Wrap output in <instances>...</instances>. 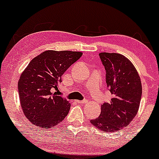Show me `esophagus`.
<instances>
[{
	"instance_id": "obj_1",
	"label": "esophagus",
	"mask_w": 159,
	"mask_h": 159,
	"mask_svg": "<svg viewBox=\"0 0 159 159\" xmlns=\"http://www.w3.org/2000/svg\"><path fill=\"white\" fill-rule=\"evenodd\" d=\"M75 102L79 104H83V103H86L87 102V99H84V100H75Z\"/></svg>"
}]
</instances>
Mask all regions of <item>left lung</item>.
I'll return each instance as SVG.
<instances>
[{"mask_svg":"<svg viewBox=\"0 0 159 159\" xmlns=\"http://www.w3.org/2000/svg\"><path fill=\"white\" fill-rule=\"evenodd\" d=\"M98 55L112 98L102 105L99 116L90 123L102 132H114L128 126L136 116L141 99V81L136 69L125 56L106 52Z\"/></svg>","mask_w":159,"mask_h":159,"instance_id":"left-lung-1","label":"left lung"}]
</instances>
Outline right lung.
Here are the masks:
<instances>
[{"instance_id":"1","label":"right lung","mask_w":159,"mask_h":159,"mask_svg":"<svg viewBox=\"0 0 159 159\" xmlns=\"http://www.w3.org/2000/svg\"><path fill=\"white\" fill-rule=\"evenodd\" d=\"M82 54L71 51H45L27 65L20 76L18 89L24 114L33 124L50 129L67 116L70 103L52 90H57L62 75Z\"/></svg>"}]
</instances>
